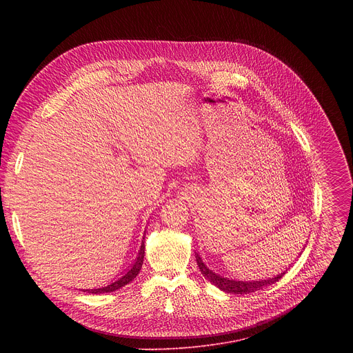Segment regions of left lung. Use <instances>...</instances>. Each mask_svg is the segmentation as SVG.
<instances>
[{"mask_svg": "<svg viewBox=\"0 0 353 353\" xmlns=\"http://www.w3.org/2000/svg\"><path fill=\"white\" fill-rule=\"evenodd\" d=\"M195 260H196V265L208 281H211V283H214L215 286H218L221 290L228 292V293H234V294H247L251 292H256L260 290L268 285H272L275 282H278L285 274L286 271L278 274L276 276L272 278H267V279H260V281H234V279H229L225 276H221L218 274H215L214 271H211L204 261L201 260V257L198 254H195Z\"/></svg>", "mask_w": 353, "mask_h": 353, "instance_id": "obj_1", "label": "left lung"}]
</instances>
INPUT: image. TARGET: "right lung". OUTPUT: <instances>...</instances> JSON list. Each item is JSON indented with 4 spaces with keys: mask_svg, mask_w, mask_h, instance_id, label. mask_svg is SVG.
Masks as SVG:
<instances>
[{
    "mask_svg": "<svg viewBox=\"0 0 353 353\" xmlns=\"http://www.w3.org/2000/svg\"><path fill=\"white\" fill-rule=\"evenodd\" d=\"M145 239V237H143ZM143 256H145V244L142 241L141 244V248H139V253H138V257L137 260L134 261L132 267L125 272L123 274V276H120L119 279H116L114 282L106 285V286H102V288H93V289H85L83 292H88V293H92V294H97V293H109V292H114L123 286H125L127 283H130L137 275L138 272L141 271V267H142V263H143Z\"/></svg>",
    "mask_w": 353,
    "mask_h": 353,
    "instance_id": "add662e5",
    "label": "right lung"
}]
</instances>
